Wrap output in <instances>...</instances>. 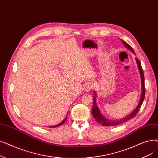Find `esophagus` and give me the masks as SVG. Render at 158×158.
<instances>
[{
	"label": "esophagus",
	"instance_id": "34e87169",
	"mask_svg": "<svg viewBox=\"0 0 158 158\" xmlns=\"http://www.w3.org/2000/svg\"><path fill=\"white\" fill-rule=\"evenodd\" d=\"M94 87V85L93 83H86L85 86V90L86 92H89L90 90H91L92 89H93Z\"/></svg>",
	"mask_w": 158,
	"mask_h": 158
}]
</instances>
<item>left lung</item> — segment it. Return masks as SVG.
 <instances>
[{
	"mask_svg": "<svg viewBox=\"0 0 158 158\" xmlns=\"http://www.w3.org/2000/svg\"><path fill=\"white\" fill-rule=\"evenodd\" d=\"M123 44H125V46L127 48H128L130 50H131L134 53V50L130 46L129 44H128L125 41H124L123 40H122ZM135 60H136V63H137V64H138V69H139V72L140 73V75H141V98H140V100L139 101V103H138V105L137 106V107L135 108L134 110L129 115H128L127 116H126V117L122 118L121 119H119V120H116V121H113V120H109V119H106L105 118H104V116L102 115L99 110V109L98 106V105L97 103H96V94H95V92H94V105H93V108H92V114H93V116L94 118L95 119L96 121H97L98 123H99V124L103 125V126H106V127H108V126H115L117 125H119L121 124V123H125L128 120H130V119L133 118L134 116L138 114L139 110L143 103V100L144 99H145V80H144V73H143V69H142V67H141V63L140 61L135 58Z\"/></svg>",
	"mask_w": 158,
	"mask_h": 158,
	"instance_id": "8db88e82",
	"label": "left lung"
}]
</instances>
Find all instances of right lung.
<instances>
[{
	"label": "right lung",
	"mask_w": 158,
	"mask_h": 158,
	"mask_svg": "<svg viewBox=\"0 0 158 158\" xmlns=\"http://www.w3.org/2000/svg\"><path fill=\"white\" fill-rule=\"evenodd\" d=\"M68 115V114H67ZM66 118H67V115L66 116V118L63 119V121L61 122V123H59L58 125H53V126H50L49 127H50V128H56V127H59V126H60V125H62L63 123L65 122V121L66 120Z\"/></svg>",
	"instance_id": "right-lung-1"
}]
</instances>
